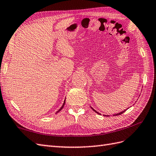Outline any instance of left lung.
I'll use <instances>...</instances> for the list:
<instances>
[{
	"mask_svg": "<svg viewBox=\"0 0 156 156\" xmlns=\"http://www.w3.org/2000/svg\"><path fill=\"white\" fill-rule=\"evenodd\" d=\"M91 109H93V111H94V112H96L97 113H98V114H99V115H101V114H100L99 113H98V112H97V111H96V110H95L94 109H93V107H91ZM126 110H124V111H123V112H120V113H116V114H114V115H113V116H115V115H121V114H122L123 113H124V112H126ZM103 116H107V117H109V115H103Z\"/></svg>",
	"mask_w": 156,
	"mask_h": 156,
	"instance_id": "8db88e82",
	"label": "left lung"
}]
</instances>
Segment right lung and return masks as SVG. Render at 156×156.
<instances>
[{"label":"right lung","mask_w":156,"mask_h":156,"mask_svg":"<svg viewBox=\"0 0 156 156\" xmlns=\"http://www.w3.org/2000/svg\"><path fill=\"white\" fill-rule=\"evenodd\" d=\"M65 101H64V103H63V105H62L61 106V108L59 109H58V111H57V113H57L58 112H60V111L62 109H63V107H64V105H65Z\"/></svg>","instance_id":"right-lung-1"}]
</instances>
